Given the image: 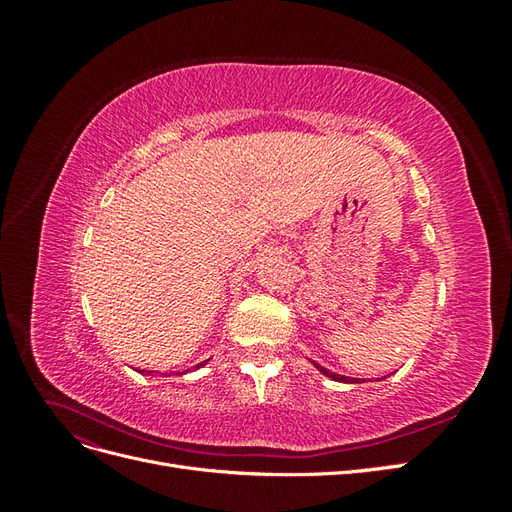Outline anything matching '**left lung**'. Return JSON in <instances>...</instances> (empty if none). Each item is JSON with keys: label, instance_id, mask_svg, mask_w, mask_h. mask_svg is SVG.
<instances>
[{"label": "left lung", "instance_id": "left-lung-1", "mask_svg": "<svg viewBox=\"0 0 512 512\" xmlns=\"http://www.w3.org/2000/svg\"><path fill=\"white\" fill-rule=\"evenodd\" d=\"M312 363H314V361H312ZM314 367L320 371V374H324V376L335 380V382H346V384H359V382H361L359 378H348V376H342V374H335V371H329L327 367H322V365H318V363H314Z\"/></svg>", "mask_w": 512, "mask_h": 512}]
</instances>
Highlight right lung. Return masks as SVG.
I'll return each instance as SVG.
<instances>
[{"mask_svg":"<svg viewBox=\"0 0 512 512\" xmlns=\"http://www.w3.org/2000/svg\"><path fill=\"white\" fill-rule=\"evenodd\" d=\"M203 365H205V363H198V365H196V369H198V367H203ZM185 371H190V369H185ZM185 371H177V374H185ZM141 374H147V376H151L153 371H145V369H141ZM164 376H166V374H164Z\"/></svg>","mask_w":512,"mask_h":512,"instance_id":"1","label":"right lung"}]
</instances>
